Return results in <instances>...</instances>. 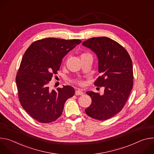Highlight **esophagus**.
<instances>
[{"instance_id": "esophagus-1", "label": "esophagus", "mask_w": 154, "mask_h": 154, "mask_svg": "<svg viewBox=\"0 0 154 154\" xmlns=\"http://www.w3.org/2000/svg\"><path fill=\"white\" fill-rule=\"evenodd\" d=\"M83 92L81 90H76L75 91V95H83Z\"/></svg>"}]
</instances>
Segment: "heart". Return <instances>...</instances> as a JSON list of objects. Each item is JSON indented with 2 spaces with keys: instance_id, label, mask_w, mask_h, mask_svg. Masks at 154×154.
<instances>
[{
  "instance_id": "b5f03b06",
  "label": "heart",
  "mask_w": 154,
  "mask_h": 154,
  "mask_svg": "<svg viewBox=\"0 0 154 154\" xmlns=\"http://www.w3.org/2000/svg\"><path fill=\"white\" fill-rule=\"evenodd\" d=\"M91 56L89 54H87V53H84V54H82V55H81V57H83V56ZM74 82H76V83H78V84H80V85H82L83 84H84V82L81 81V80H80V79H76V80H75L74 81Z\"/></svg>"
}]
</instances>
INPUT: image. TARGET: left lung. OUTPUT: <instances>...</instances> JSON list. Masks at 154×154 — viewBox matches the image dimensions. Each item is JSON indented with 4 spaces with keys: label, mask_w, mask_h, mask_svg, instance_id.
<instances>
[{
    "label": "left lung",
    "mask_w": 154,
    "mask_h": 154,
    "mask_svg": "<svg viewBox=\"0 0 154 154\" xmlns=\"http://www.w3.org/2000/svg\"><path fill=\"white\" fill-rule=\"evenodd\" d=\"M82 45L96 54L101 76L94 85L105 88L102 95L92 91L86 92L92 103L85 112L93 119L105 121L120 112L129 97L133 82L132 61L122 46L108 37H94Z\"/></svg>",
    "instance_id": "left-lung-1"
}]
</instances>
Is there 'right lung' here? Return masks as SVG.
Returning <instances> with one entry per match:
<instances>
[{"label": "right lung", "instance_id": "1", "mask_svg": "<svg viewBox=\"0 0 154 154\" xmlns=\"http://www.w3.org/2000/svg\"><path fill=\"white\" fill-rule=\"evenodd\" d=\"M79 40L47 38L35 41L25 52L16 77L19 100L24 109L41 123L55 121L65 101L75 94L70 86L51 90L48 84L57 73L62 59Z\"/></svg>", "mask_w": 154, "mask_h": 154}]
</instances>
